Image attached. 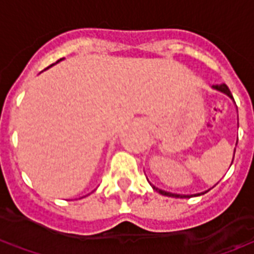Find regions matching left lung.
<instances>
[{"mask_svg":"<svg viewBox=\"0 0 254 254\" xmlns=\"http://www.w3.org/2000/svg\"><path fill=\"white\" fill-rule=\"evenodd\" d=\"M213 88L219 89V91H222V92H224V94L229 95L230 98H233V95H231V92H230L229 87H227L226 84H220V85H215ZM233 159H234V158H233ZM152 188H154V189H155V190H156V191H159L160 194H163V196H169V197H188V198L190 197V196H181V194H174V193H169V191L160 190V189H158V188H155V187H152Z\"/></svg>","mask_w":254,"mask_h":254,"instance_id":"8db88e82","label":"left lung"}]
</instances>
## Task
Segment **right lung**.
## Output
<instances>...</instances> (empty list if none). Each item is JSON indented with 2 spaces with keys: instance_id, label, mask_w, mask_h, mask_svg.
<instances>
[{
  "instance_id": "obj_1",
  "label": "right lung",
  "mask_w": 254,
  "mask_h": 254,
  "mask_svg": "<svg viewBox=\"0 0 254 254\" xmlns=\"http://www.w3.org/2000/svg\"><path fill=\"white\" fill-rule=\"evenodd\" d=\"M57 63H58V61H57Z\"/></svg>"
}]
</instances>
